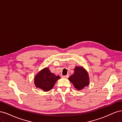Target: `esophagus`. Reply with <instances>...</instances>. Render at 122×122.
<instances>
[{
	"instance_id": "esophagus-1",
	"label": "esophagus",
	"mask_w": 122,
	"mask_h": 122,
	"mask_svg": "<svg viewBox=\"0 0 122 122\" xmlns=\"http://www.w3.org/2000/svg\"><path fill=\"white\" fill-rule=\"evenodd\" d=\"M62 78H68L69 77V75H67L66 76H62Z\"/></svg>"
}]
</instances>
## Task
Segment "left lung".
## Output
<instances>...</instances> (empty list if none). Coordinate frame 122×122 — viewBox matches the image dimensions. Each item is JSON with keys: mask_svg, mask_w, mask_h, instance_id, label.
Here are the masks:
<instances>
[{"mask_svg": "<svg viewBox=\"0 0 122 122\" xmlns=\"http://www.w3.org/2000/svg\"><path fill=\"white\" fill-rule=\"evenodd\" d=\"M68 79L71 81L77 90L80 91L90 84L89 75L83 67L76 66L74 72Z\"/></svg>", "mask_w": 122, "mask_h": 122, "instance_id": "8db88e82", "label": "left lung"}]
</instances>
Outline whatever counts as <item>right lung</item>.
Listing matches in <instances>:
<instances>
[{
    "mask_svg": "<svg viewBox=\"0 0 122 122\" xmlns=\"http://www.w3.org/2000/svg\"><path fill=\"white\" fill-rule=\"evenodd\" d=\"M61 77L51 73L49 68L43 69L35 75L34 83L36 88H40L44 92L51 90L57 81Z\"/></svg>",
    "mask_w": 122,
    "mask_h": 122,
    "instance_id": "obj_1",
    "label": "right lung"
}]
</instances>
